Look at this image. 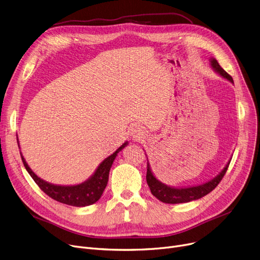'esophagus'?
I'll return each instance as SVG.
<instances>
[{
	"mask_svg": "<svg viewBox=\"0 0 260 260\" xmlns=\"http://www.w3.org/2000/svg\"><path fill=\"white\" fill-rule=\"evenodd\" d=\"M132 134H133V137H134V138L139 139L140 136L143 135V131H142V128H140L139 126L136 125L135 127H133V133H132Z\"/></svg>",
	"mask_w": 260,
	"mask_h": 260,
	"instance_id": "obj_1",
	"label": "esophagus"
}]
</instances>
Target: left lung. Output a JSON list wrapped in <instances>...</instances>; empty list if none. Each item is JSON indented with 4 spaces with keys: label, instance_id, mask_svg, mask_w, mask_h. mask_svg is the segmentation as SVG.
Instances as JSON below:
<instances>
[{
    "label": "left lung",
    "instance_id": "left-lung-1",
    "mask_svg": "<svg viewBox=\"0 0 260 260\" xmlns=\"http://www.w3.org/2000/svg\"><path fill=\"white\" fill-rule=\"evenodd\" d=\"M211 65L213 66L214 70L219 73L223 78L228 79L230 82H232V83H234L233 79H232V77L219 65V63L217 62V60L211 59ZM229 166H230V162L228 163L226 167L222 170V172L219 175H217L214 179H212L211 181H209L207 183L197 185V186L184 187V188H175V187H170L166 184L161 183L160 181H158L155 178V176L153 175L151 169H149V165L147 163L146 182L149 186V189H151L152 194L162 202H165V203L189 202V201L199 199L203 196L208 195L209 193H211L212 190L222 180L223 176L225 175V173L228 171Z\"/></svg>",
    "mask_w": 260,
    "mask_h": 260
}]
</instances>
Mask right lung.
<instances>
[{
  "label": "right lung",
  "mask_w": 260,
  "mask_h": 260,
  "mask_svg": "<svg viewBox=\"0 0 260 260\" xmlns=\"http://www.w3.org/2000/svg\"><path fill=\"white\" fill-rule=\"evenodd\" d=\"M126 144L127 142L123 143L113 155L107 157L99 166V168L94 172V174L91 176V178H89L84 183L73 185V186L54 185L42 179H40L39 177L30 170V168L28 167V165H27L22 155L21 157H22V161L24 163L26 171L28 172V174L31 176V178L35 180L38 186L42 189L47 196L61 203L68 204V206L86 207V206H90V204L94 203L95 201H98L101 198L108 181V175H109V171H111L113 162L117 154Z\"/></svg>",
  "instance_id": "1"
}]
</instances>
